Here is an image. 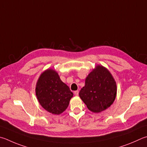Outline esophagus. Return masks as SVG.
I'll use <instances>...</instances> for the list:
<instances>
[{"label": "esophagus", "instance_id": "1", "mask_svg": "<svg viewBox=\"0 0 147 147\" xmlns=\"http://www.w3.org/2000/svg\"><path fill=\"white\" fill-rule=\"evenodd\" d=\"M74 94H75L76 96H78L79 92H78V90H75V91L74 92Z\"/></svg>", "mask_w": 147, "mask_h": 147}]
</instances>
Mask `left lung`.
I'll return each instance as SVG.
<instances>
[{
    "instance_id": "1",
    "label": "left lung",
    "mask_w": 147,
    "mask_h": 147,
    "mask_svg": "<svg viewBox=\"0 0 147 147\" xmlns=\"http://www.w3.org/2000/svg\"><path fill=\"white\" fill-rule=\"evenodd\" d=\"M116 82L107 69L98 65L85 79L79 96L90 111L98 113L109 108L115 100Z\"/></svg>"
}]
</instances>
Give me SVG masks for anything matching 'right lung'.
Returning a JSON list of instances; mask_svg holds the SVG:
<instances>
[{
  "label": "right lung",
  "mask_w": 147,
  "mask_h": 147,
  "mask_svg": "<svg viewBox=\"0 0 147 147\" xmlns=\"http://www.w3.org/2000/svg\"><path fill=\"white\" fill-rule=\"evenodd\" d=\"M35 92L41 106L53 114H60L65 111L73 96L69 87L52 69H48L41 74L36 83Z\"/></svg>",
  "instance_id": "1"
}]
</instances>
